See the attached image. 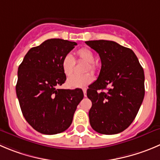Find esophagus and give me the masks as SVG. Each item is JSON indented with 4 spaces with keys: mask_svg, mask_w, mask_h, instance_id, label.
Segmentation results:
<instances>
[{
    "mask_svg": "<svg viewBox=\"0 0 160 160\" xmlns=\"http://www.w3.org/2000/svg\"><path fill=\"white\" fill-rule=\"evenodd\" d=\"M82 90H83V93H84V96L85 97H86V90H87V89H86V88H84Z\"/></svg>",
    "mask_w": 160,
    "mask_h": 160,
    "instance_id": "34e87169",
    "label": "esophagus"
}]
</instances>
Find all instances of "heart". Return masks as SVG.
I'll return each instance as SVG.
<instances>
[{"mask_svg": "<svg viewBox=\"0 0 160 160\" xmlns=\"http://www.w3.org/2000/svg\"><path fill=\"white\" fill-rule=\"evenodd\" d=\"M79 60L87 63L88 67L86 68V71H90L95 72L97 70V64L94 63L95 56L94 53L90 48L83 47L79 48L76 52ZM74 66H75V60L71 55L68 54L64 56L62 60L61 67L63 72L67 77H69L74 72ZM93 81V76L90 73L84 74V75H73L70 77L68 80V85L71 88H82L88 86Z\"/></svg>", "mask_w": 160, "mask_h": 160, "instance_id": "obj_1", "label": "heart"}]
</instances>
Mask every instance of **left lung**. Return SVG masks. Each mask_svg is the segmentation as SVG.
Listing matches in <instances>:
<instances>
[{"mask_svg":"<svg viewBox=\"0 0 160 160\" xmlns=\"http://www.w3.org/2000/svg\"><path fill=\"white\" fill-rule=\"evenodd\" d=\"M101 60L98 78L89 86L91 127L102 134L121 133L133 122L144 97V74L135 53L112 41H88ZM107 89L106 93L100 90Z\"/></svg>","mask_w":160,"mask_h":160,"instance_id":"obj_1","label":"left lung"}]
</instances>
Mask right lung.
I'll return each instance as SVG.
<instances>
[{"mask_svg": "<svg viewBox=\"0 0 160 160\" xmlns=\"http://www.w3.org/2000/svg\"><path fill=\"white\" fill-rule=\"evenodd\" d=\"M77 43L52 38L31 48L18 68L16 95L27 122L43 134H56L71 126L83 99L81 89H57L66 81L61 62Z\"/></svg>", "mask_w": 160, "mask_h": 160, "instance_id": "add662e5", "label": "right lung"}]
</instances>
